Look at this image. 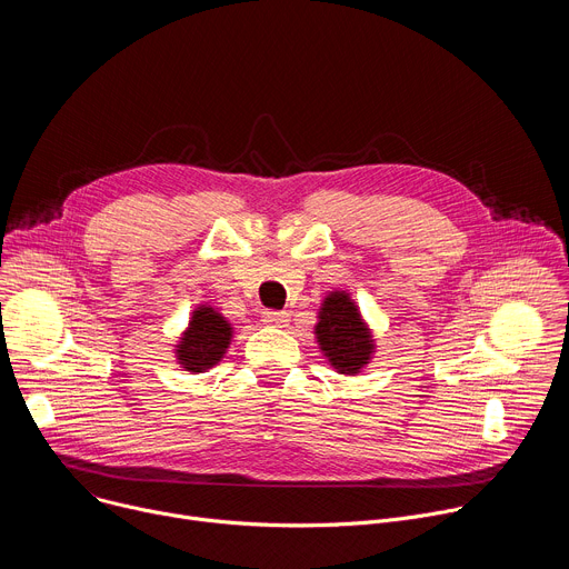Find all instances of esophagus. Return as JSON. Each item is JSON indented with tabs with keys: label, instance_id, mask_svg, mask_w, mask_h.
I'll return each instance as SVG.
<instances>
[{
	"label": "esophagus",
	"instance_id": "esophagus-1",
	"mask_svg": "<svg viewBox=\"0 0 569 569\" xmlns=\"http://www.w3.org/2000/svg\"><path fill=\"white\" fill-rule=\"evenodd\" d=\"M266 319V323H270V327H277V329H281V327H286V321H288V312H283V310H268L266 315H263Z\"/></svg>",
	"mask_w": 569,
	"mask_h": 569
}]
</instances>
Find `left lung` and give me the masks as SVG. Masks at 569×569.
Returning a JSON list of instances; mask_svg holds the SVG:
<instances>
[{
  "label": "left lung",
  "mask_w": 569,
  "mask_h": 569,
  "mask_svg": "<svg viewBox=\"0 0 569 569\" xmlns=\"http://www.w3.org/2000/svg\"><path fill=\"white\" fill-rule=\"evenodd\" d=\"M315 340L329 365L345 376H358L376 353L369 323L347 290H333L323 297L317 312Z\"/></svg>",
  "instance_id": "1"
}]
</instances>
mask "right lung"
Masks as SVG:
<instances>
[{
  "instance_id": "right-lung-1",
  "label": "right lung",
  "mask_w": 569,
  "mask_h": 569,
  "mask_svg": "<svg viewBox=\"0 0 569 569\" xmlns=\"http://www.w3.org/2000/svg\"><path fill=\"white\" fill-rule=\"evenodd\" d=\"M233 338V327L229 319L209 303L193 308L187 329L182 331L178 345L173 347L178 365L189 373H204L216 367Z\"/></svg>"
}]
</instances>
